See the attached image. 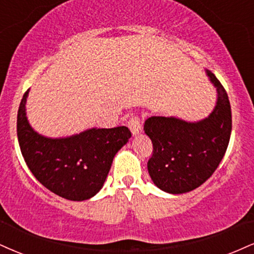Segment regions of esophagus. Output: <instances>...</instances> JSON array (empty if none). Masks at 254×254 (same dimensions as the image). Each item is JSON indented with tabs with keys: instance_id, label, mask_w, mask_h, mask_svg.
Returning a JSON list of instances; mask_svg holds the SVG:
<instances>
[{
	"instance_id": "obj_1",
	"label": "esophagus",
	"mask_w": 254,
	"mask_h": 254,
	"mask_svg": "<svg viewBox=\"0 0 254 254\" xmlns=\"http://www.w3.org/2000/svg\"><path fill=\"white\" fill-rule=\"evenodd\" d=\"M129 129L131 132H132V135H138V133L142 131V122H140V119L138 116H133V117H131V119L129 121Z\"/></svg>"
}]
</instances>
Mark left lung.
Instances as JSON below:
<instances>
[{
  "label": "left lung",
  "instance_id": "left-lung-1",
  "mask_svg": "<svg viewBox=\"0 0 254 254\" xmlns=\"http://www.w3.org/2000/svg\"><path fill=\"white\" fill-rule=\"evenodd\" d=\"M206 73L218 93L216 105L208 117L191 123L152 116L144 123V132L152 142L149 175L167 193L183 194L200 187L213 175L227 150L232 131L231 104L218 78L208 69Z\"/></svg>",
  "mask_w": 254,
  "mask_h": 254
}]
</instances>
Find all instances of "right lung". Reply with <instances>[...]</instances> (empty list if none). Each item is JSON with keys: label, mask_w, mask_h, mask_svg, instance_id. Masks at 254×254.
I'll return each mask as SVG.
<instances>
[{"label": "right lung", "mask_w": 254, "mask_h": 254, "mask_svg": "<svg viewBox=\"0 0 254 254\" xmlns=\"http://www.w3.org/2000/svg\"><path fill=\"white\" fill-rule=\"evenodd\" d=\"M28 92L17 112V138L29 170L48 190L67 200L94 196L105 182L115 155L131 137L130 130L94 127L65 138L39 135L26 117Z\"/></svg>", "instance_id": "add662e5"}]
</instances>
